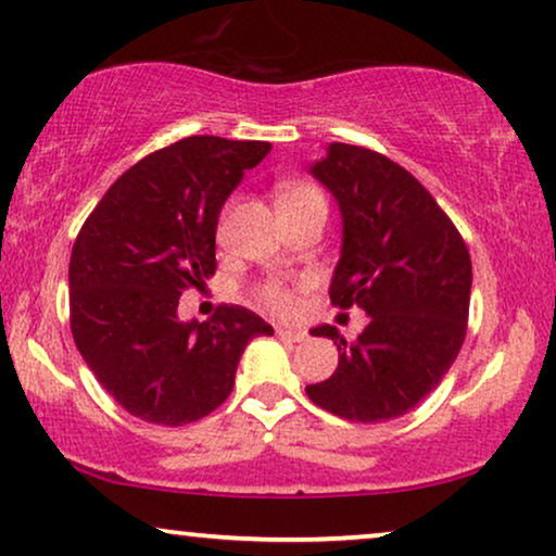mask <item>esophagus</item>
Wrapping results in <instances>:
<instances>
[{"label": "esophagus", "mask_w": 556, "mask_h": 556, "mask_svg": "<svg viewBox=\"0 0 556 556\" xmlns=\"http://www.w3.org/2000/svg\"><path fill=\"white\" fill-rule=\"evenodd\" d=\"M276 337L283 339V341H303V337H306V333L299 331V329H288V326H278Z\"/></svg>", "instance_id": "34e87169"}]
</instances>
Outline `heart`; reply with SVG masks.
<instances>
[{
    "label": "heart",
    "mask_w": 556,
    "mask_h": 556,
    "mask_svg": "<svg viewBox=\"0 0 556 556\" xmlns=\"http://www.w3.org/2000/svg\"><path fill=\"white\" fill-rule=\"evenodd\" d=\"M306 200H324L321 192L314 185H306V181H286V185L278 187L276 192V202L280 204H295V202H306ZM261 301L265 306L276 311V314H291L295 308V295L291 288L280 286V283H268L261 288Z\"/></svg>",
    "instance_id": "1"
}]
</instances>
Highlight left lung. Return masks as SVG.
<instances>
[{"label": "left lung", "mask_w": 556, "mask_h": 556, "mask_svg": "<svg viewBox=\"0 0 556 556\" xmlns=\"http://www.w3.org/2000/svg\"><path fill=\"white\" fill-rule=\"evenodd\" d=\"M308 172L344 225L331 303L359 306L369 324L354 344L333 326L311 329L333 339L339 367L306 394L344 420H392L435 390L460 352L473 283L468 248L428 189L377 151L329 143Z\"/></svg>", "instance_id": "left-lung-1"}]
</instances>
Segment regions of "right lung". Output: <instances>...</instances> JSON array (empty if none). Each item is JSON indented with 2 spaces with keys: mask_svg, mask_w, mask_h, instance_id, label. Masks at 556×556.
Instances as JSON below:
<instances>
[{
  "mask_svg": "<svg viewBox=\"0 0 556 556\" xmlns=\"http://www.w3.org/2000/svg\"><path fill=\"white\" fill-rule=\"evenodd\" d=\"M268 141L189 136L113 181L71 255V329L98 382L156 425L202 420L230 397L248 341L273 326L242 306L179 321V295L217 268L219 210Z\"/></svg>",
  "mask_w": 556,
  "mask_h": 556,
  "instance_id": "1",
  "label": "right lung"
}]
</instances>
